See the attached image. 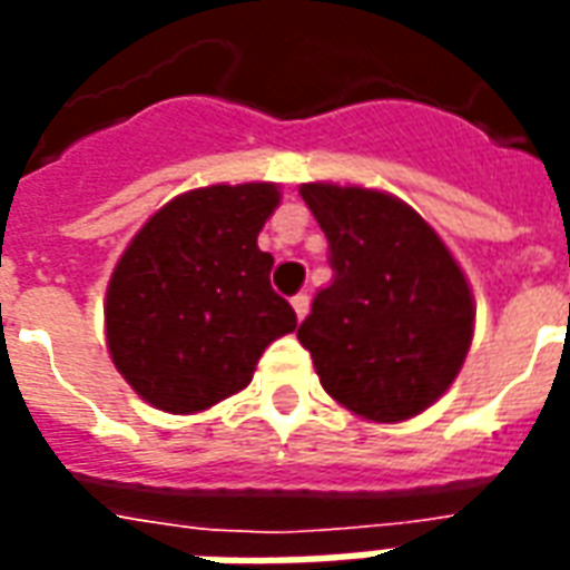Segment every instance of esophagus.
I'll list each match as a JSON object with an SVG mask.
<instances>
[{"label":"esophagus","mask_w":570,"mask_h":570,"mask_svg":"<svg viewBox=\"0 0 570 570\" xmlns=\"http://www.w3.org/2000/svg\"><path fill=\"white\" fill-rule=\"evenodd\" d=\"M308 305H311L308 293H298V296H293V311H296L298 321H305V314H308Z\"/></svg>","instance_id":"obj_1"}]
</instances>
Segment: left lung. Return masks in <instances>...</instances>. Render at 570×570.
I'll list each match as a JSON object with an SVG mask.
<instances>
[{"label":"left lung","instance_id":"left-lung-1","mask_svg":"<svg viewBox=\"0 0 570 570\" xmlns=\"http://www.w3.org/2000/svg\"><path fill=\"white\" fill-rule=\"evenodd\" d=\"M298 191L333 268L296 333L321 384L370 421L419 415L449 391L473 338L464 272L403 200L326 183Z\"/></svg>","mask_w":570,"mask_h":570}]
</instances>
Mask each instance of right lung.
Returning a JSON list of instances; mask_svg holds the SVG:
<instances>
[{"label":"right lung","instance_id":"add662e5","mask_svg":"<svg viewBox=\"0 0 570 570\" xmlns=\"http://www.w3.org/2000/svg\"><path fill=\"white\" fill-rule=\"evenodd\" d=\"M281 204L272 183L195 188L142 225L106 293L116 370L164 412H200L244 391L262 351L296 330L256 237Z\"/></svg>","mask_w":570,"mask_h":570}]
</instances>
